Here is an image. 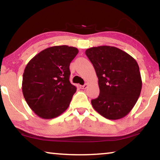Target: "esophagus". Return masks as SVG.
I'll return each instance as SVG.
<instances>
[{"instance_id":"obj_1","label":"esophagus","mask_w":160,"mask_h":160,"mask_svg":"<svg viewBox=\"0 0 160 160\" xmlns=\"http://www.w3.org/2000/svg\"><path fill=\"white\" fill-rule=\"evenodd\" d=\"M88 86V85L87 84V83H85L84 85H80V88L81 89H86Z\"/></svg>"}]
</instances>
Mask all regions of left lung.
Here are the masks:
<instances>
[{"label": "left lung", "instance_id": "1", "mask_svg": "<svg viewBox=\"0 0 160 160\" xmlns=\"http://www.w3.org/2000/svg\"><path fill=\"white\" fill-rule=\"evenodd\" d=\"M85 54L98 78L100 94L91 101L93 108L110 120L123 118L141 93L142 81L137 61L123 50L111 46L91 47Z\"/></svg>", "mask_w": 160, "mask_h": 160}]
</instances>
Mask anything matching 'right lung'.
Masks as SVG:
<instances>
[{
	"instance_id": "add662e5",
	"label": "right lung",
	"mask_w": 160,
	"mask_h": 160,
	"mask_svg": "<svg viewBox=\"0 0 160 160\" xmlns=\"http://www.w3.org/2000/svg\"><path fill=\"white\" fill-rule=\"evenodd\" d=\"M78 53L67 45L49 47L35 55L26 66L22 92L30 108L43 119L63 113L77 88L70 82V64Z\"/></svg>"
}]
</instances>
